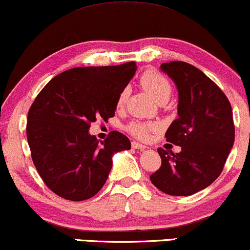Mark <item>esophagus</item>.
I'll use <instances>...</instances> for the list:
<instances>
[{
  "instance_id": "34e87169",
  "label": "esophagus",
  "mask_w": 250,
  "mask_h": 250,
  "mask_svg": "<svg viewBox=\"0 0 250 250\" xmlns=\"http://www.w3.org/2000/svg\"><path fill=\"white\" fill-rule=\"evenodd\" d=\"M132 147L133 148H137V149H145L146 146L143 145V144L140 143H137V142H133L132 143Z\"/></svg>"
}]
</instances>
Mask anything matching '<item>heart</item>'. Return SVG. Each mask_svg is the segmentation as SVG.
Returning a JSON list of instances; mask_svg holds the SVG:
<instances>
[{
    "instance_id": "1",
    "label": "heart",
    "mask_w": 250,
    "mask_h": 250,
    "mask_svg": "<svg viewBox=\"0 0 250 250\" xmlns=\"http://www.w3.org/2000/svg\"><path fill=\"white\" fill-rule=\"evenodd\" d=\"M140 83H142L143 87L151 95L155 101H159L163 97H166L171 95V83L168 82L165 76H163L161 73L154 70H147L146 72L143 73L142 78H140ZM128 97V89H123L120 91L117 98V106L123 107L125 105L126 101H127ZM127 131L130 132L132 136H134L138 139H147L149 137V133L152 131H155L158 128V126L152 123H144L139 122V120H134V122L130 123L127 125Z\"/></svg>"
}]
</instances>
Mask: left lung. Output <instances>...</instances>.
<instances>
[{"label": "left lung", "instance_id": "left-lung-1", "mask_svg": "<svg viewBox=\"0 0 250 250\" xmlns=\"http://www.w3.org/2000/svg\"><path fill=\"white\" fill-rule=\"evenodd\" d=\"M160 69L179 92V117L165 137L181 151L173 153L158 148L161 166L149 179L168 195H192L216 180L233 147L235 127L230 103L198 67L173 61L163 63Z\"/></svg>", "mask_w": 250, "mask_h": 250}]
</instances>
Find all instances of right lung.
Listing matches in <instances>:
<instances>
[{
  "label": "right lung",
  "instance_id": "obj_1",
  "mask_svg": "<svg viewBox=\"0 0 250 250\" xmlns=\"http://www.w3.org/2000/svg\"><path fill=\"white\" fill-rule=\"evenodd\" d=\"M136 70L134 62L73 67L38 93L28 113L26 138L38 174L55 194L71 201L92 198L107 180L113 154L131 148L120 132L99 143L89 128L98 118L114 116L118 95Z\"/></svg>",
  "mask_w": 250,
  "mask_h": 250
}]
</instances>
